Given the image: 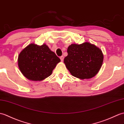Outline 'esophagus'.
Segmentation results:
<instances>
[{"mask_svg":"<svg viewBox=\"0 0 124 124\" xmlns=\"http://www.w3.org/2000/svg\"><path fill=\"white\" fill-rule=\"evenodd\" d=\"M60 59H61V61H63V60H64V57H63V56H60Z\"/></svg>","mask_w":124,"mask_h":124,"instance_id":"34e87169","label":"esophagus"}]
</instances>
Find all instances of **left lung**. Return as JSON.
<instances>
[{
  "instance_id": "1",
  "label": "left lung",
  "mask_w": 124,
  "mask_h": 124,
  "mask_svg": "<svg viewBox=\"0 0 124 124\" xmlns=\"http://www.w3.org/2000/svg\"><path fill=\"white\" fill-rule=\"evenodd\" d=\"M64 59L66 67L73 76L81 79H90L98 72L103 62L102 51L88 42L72 44Z\"/></svg>"
}]
</instances>
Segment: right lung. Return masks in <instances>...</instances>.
I'll return each instance as SVG.
<instances>
[{"label":"right lung","mask_w":124,"mask_h":124,"mask_svg":"<svg viewBox=\"0 0 124 124\" xmlns=\"http://www.w3.org/2000/svg\"><path fill=\"white\" fill-rule=\"evenodd\" d=\"M60 59L46 44H30L19 54L18 64L21 72L32 81H41L51 75Z\"/></svg>","instance_id":"right-lung-1"}]
</instances>
